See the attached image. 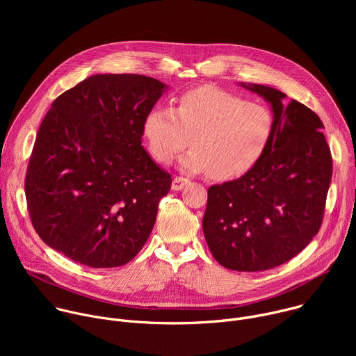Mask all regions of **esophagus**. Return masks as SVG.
Here are the masks:
<instances>
[{
    "label": "esophagus",
    "mask_w": 356,
    "mask_h": 356,
    "mask_svg": "<svg viewBox=\"0 0 356 356\" xmlns=\"http://www.w3.org/2000/svg\"><path fill=\"white\" fill-rule=\"evenodd\" d=\"M187 183H188V179H186V177H183V176H176V177L173 179L172 188H173V190H181Z\"/></svg>",
    "instance_id": "obj_1"
}]
</instances>
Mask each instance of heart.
<instances>
[{
	"instance_id": "1",
	"label": "heart",
	"mask_w": 356,
	"mask_h": 356,
	"mask_svg": "<svg viewBox=\"0 0 356 356\" xmlns=\"http://www.w3.org/2000/svg\"><path fill=\"white\" fill-rule=\"evenodd\" d=\"M152 158L169 163L188 146L181 166L218 181L242 177L257 166L275 135L273 113L214 86L184 92L176 108L158 107L143 122Z\"/></svg>"
}]
</instances>
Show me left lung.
<instances>
[{
    "mask_svg": "<svg viewBox=\"0 0 356 356\" xmlns=\"http://www.w3.org/2000/svg\"><path fill=\"white\" fill-rule=\"evenodd\" d=\"M242 86L272 104L275 135L255 168L209 188L202 231L220 265L259 272L290 261L318 234L332 158L314 111L273 87Z\"/></svg>",
    "mask_w": 356,
    "mask_h": 356,
    "instance_id": "8db88e82",
    "label": "left lung"
}]
</instances>
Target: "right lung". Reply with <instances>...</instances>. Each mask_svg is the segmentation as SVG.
Returning a JSON list of instances; mask_svg holds the SVG:
<instances>
[{"label": "right lung", "instance_id": "obj_1", "mask_svg": "<svg viewBox=\"0 0 356 356\" xmlns=\"http://www.w3.org/2000/svg\"><path fill=\"white\" fill-rule=\"evenodd\" d=\"M165 88L140 74H95L54 101L25 177L28 213L46 245L90 268L138 255L172 186L142 147L145 118Z\"/></svg>", "mask_w": 356, "mask_h": 356}]
</instances>
